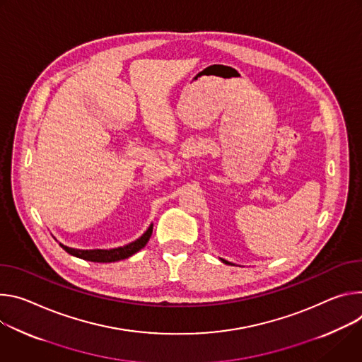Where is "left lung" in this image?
Instances as JSON below:
<instances>
[{"label":"left lung","mask_w":362,"mask_h":362,"mask_svg":"<svg viewBox=\"0 0 362 362\" xmlns=\"http://www.w3.org/2000/svg\"><path fill=\"white\" fill-rule=\"evenodd\" d=\"M220 260H221L223 263H226V264H233L231 262H228V260H226V259H221V257H220ZM233 266H234V264H233Z\"/></svg>","instance_id":"1"}]
</instances>
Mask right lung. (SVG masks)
Here are the masks:
<instances>
[{
  "mask_svg": "<svg viewBox=\"0 0 362 362\" xmlns=\"http://www.w3.org/2000/svg\"><path fill=\"white\" fill-rule=\"evenodd\" d=\"M152 228L153 224H151L146 231L136 238L135 242L128 243L125 246H120V247H115V249H93V250H80V249H73V247H67L62 243H59L69 255L78 257V259H83L88 262H95V263H112V262H119V260H124L131 257L132 255H135L136 252H139L142 247H145V245L148 243V240L152 234Z\"/></svg>",
  "mask_w": 362,
  "mask_h": 362,
  "instance_id": "right-lung-1",
  "label": "right lung"
}]
</instances>
